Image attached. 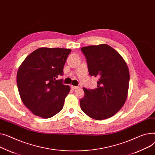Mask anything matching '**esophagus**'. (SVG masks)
<instances>
[{
	"mask_svg": "<svg viewBox=\"0 0 155 155\" xmlns=\"http://www.w3.org/2000/svg\"><path fill=\"white\" fill-rule=\"evenodd\" d=\"M70 88L71 90H75V89H77L78 88V87L77 86H73V85H71L70 86Z\"/></svg>",
	"mask_w": 155,
	"mask_h": 155,
	"instance_id": "esophagus-1",
	"label": "esophagus"
}]
</instances>
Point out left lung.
Segmentation results:
<instances>
[{
	"label": "left lung",
	"instance_id": "8db88e82",
	"mask_svg": "<svg viewBox=\"0 0 155 155\" xmlns=\"http://www.w3.org/2000/svg\"><path fill=\"white\" fill-rule=\"evenodd\" d=\"M81 51L86 57L90 75L98 80L96 88H83L81 109L95 120L110 118L121 108L127 97L130 74L127 63L107 44L84 47Z\"/></svg>",
	"mask_w": 155,
	"mask_h": 155
}]
</instances>
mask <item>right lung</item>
<instances>
[{
	"label": "right lung",
	"instance_id": "obj_1",
	"mask_svg": "<svg viewBox=\"0 0 155 155\" xmlns=\"http://www.w3.org/2000/svg\"><path fill=\"white\" fill-rule=\"evenodd\" d=\"M71 51L39 48L18 68L17 85L20 98L34 115L49 118L62 110L70 88L58 78L64 75V66Z\"/></svg>",
	"mask_w": 155,
	"mask_h": 155
}]
</instances>
